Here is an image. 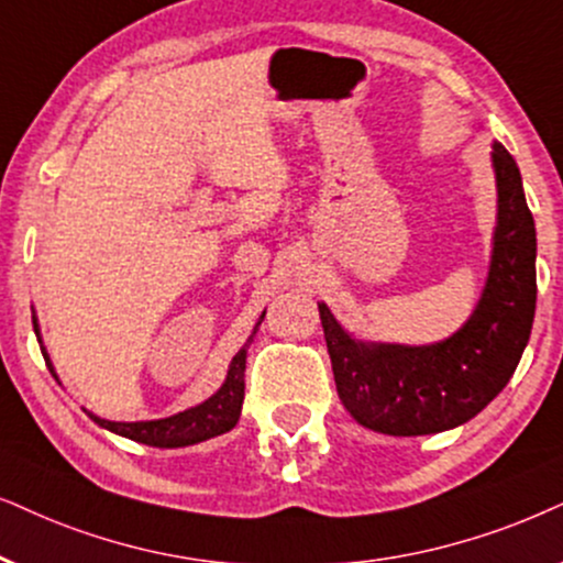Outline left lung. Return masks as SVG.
<instances>
[{
  "label": "left lung",
  "instance_id": "1",
  "mask_svg": "<svg viewBox=\"0 0 563 563\" xmlns=\"http://www.w3.org/2000/svg\"><path fill=\"white\" fill-rule=\"evenodd\" d=\"M499 225L478 309L457 334L437 345L355 343L324 303L327 353L345 410L366 429L423 437L471 421L507 387L536 317V223L522 176L507 147L494 142Z\"/></svg>",
  "mask_w": 563,
  "mask_h": 563
}]
</instances>
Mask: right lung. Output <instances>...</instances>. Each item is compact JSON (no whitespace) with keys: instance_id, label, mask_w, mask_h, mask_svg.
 Masks as SVG:
<instances>
[{"instance_id":"1","label":"right lung","mask_w":563,"mask_h":563,"mask_svg":"<svg viewBox=\"0 0 563 563\" xmlns=\"http://www.w3.org/2000/svg\"><path fill=\"white\" fill-rule=\"evenodd\" d=\"M33 330H38L35 322H33ZM254 332H252V338H254ZM252 338H249V343H252ZM246 345L241 347L236 355H233L229 376H225L223 387H220L218 393L210 397V400L197 405V408L184 410V412H179V416L161 418V421H140V423L103 421V418L92 416V412H90V418L98 426H103V429H109L113 433H122V437L140 441V444H147V446H189V444H197V441L212 439V437H218V433L231 431L241 416V402H244ZM48 372L54 374L52 364H48Z\"/></svg>"}]
</instances>
